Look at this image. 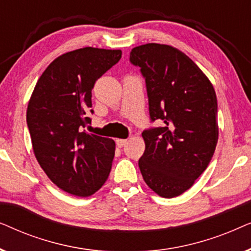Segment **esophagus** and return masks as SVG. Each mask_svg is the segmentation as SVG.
<instances>
[{
    "instance_id": "esophagus-1",
    "label": "esophagus",
    "mask_w": 251,
    "mask_h": 251,
    "mask_svg": "<svg viewBox=\"0 0 251 251\" xmlns=\"http://www.w3.org/2000/svg\"><path fill=\"white\" fill-rule=\"evenodd\" d=\"M126 143H128V139H116V145H118L120 149L125 146Z\"/></svg>"
}]
</instances>
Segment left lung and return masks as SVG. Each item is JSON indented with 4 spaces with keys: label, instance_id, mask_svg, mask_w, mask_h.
I'll return each instance as SVG.
<instances>
[{
    "label": "left lung",
    "instance_id": "1",
    "mask_svg": "<svg viewBox=\"0 0 251 251\" xmlns=\"http://www.w3.org/2000/svg\"><path fill=\"white\" fill-rule=\"evenodd\" d=\"M130 63L145 78L151 121L163 122L142 133L145 152L138 161L140 173L160 197H178L214 155L218 140L216 92L194 61L174 47H136Z\"/></svg>",
    "mask_w": 251,
    "mask_h": 251
}]
</instances>
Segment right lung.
I'll return each mask as SVG.
<instances>
[{
    "label": "right lung",
    "instance_id": "add662e5",
    "mask_svg": "<svg viewBox=\"0 0 251 251\" xmlns=\"http://www.w3.org/2000/svg\"><path fill=\"white\" fill-rule=\"evenodd\" d=\"M121 50L82 48L56 58L41 75L27 107L33 151L60 190L89 197L107 179L115 143L84 130L94 114L96 81L121 59Z\"/></svg>",
    "mask_w": 251,
    "mask_h": 251
}]
</instances>
